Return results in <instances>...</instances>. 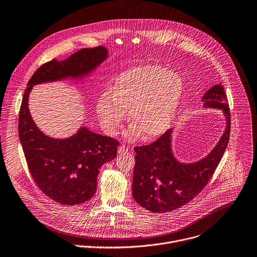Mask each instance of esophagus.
Wrapping results in <instances>:
<instances>
[{
	"label": "esophagus",
	"instance_id": "obj_1",
	"mask_svg": "<svg viewBox=\"0 0 257 257\" xmlns=\"http://www.w3.org/2000/svg\"><path fill=\"white\" fill-rule=\"evenodd\" d=\"M128 151V147H126V146H124V145H120L118 148H117V153L118 154H124V153H126Z\"/></svg>",
	"mask_w": 257,
	"mask_h": 257
}]
</instances>
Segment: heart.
<instances>
[{
	"mask_svg": "<svg viewBox=\"0 0 257 257\" xmlns=\"http://www.w3.org/2000/svg\"><path fill=\"white\" fill-rule=\"evenodd\" d=\"M184 93L180 74L159 65L127 69L114 80L110 92H103L96 104L101 126L114 135L128 109L134 121L126 136L137 139L143 132L148 139L166 133L179 110Z\"/></svg>",
	"mask_w": 257,
	"mask_h": 257,
	"instance_id": "b5f03b06",
	"label": "heart"
}]
</instances>
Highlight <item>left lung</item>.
<instances>
[{"mask_svg": "<svg viewBox=\"0 0 257 257\" xmlns=\"http://www.w3.org/2000/svg\"><path fill=\"white\" fill-rule=\"evenodd\" d=\"M201 100L205 108L222 110L226 121L220 140L206 157L193 163L180 162L172 149L174 128L151 145L135 148L133 197L151 212H171L193 200L207 185L223 157L230 136V111L223 86L214 85Z\"/></svg>", "mask_w": 257, "mask_h": 257, "instance_id": "left-lung-1", "label": "left lung"}]
</instances>
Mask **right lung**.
Listing matches in <instances>:
<instances>
[{"label": "right lung", "instance_id": "right-lung-1", "mask_svg": "<svg viewBox=\"0 0 257 257\" xmlns=\"http://www.w3.org/2000/svg\"><path fill=\"white\" fill-rule=\"evenodd\" d=\"M103 46L84 48L63 61L55 59L39 67L30 78L19 113V138L29 171L40 190L63 205H77L96 192L102 165L116 157L119 143L80 126L66 139L45 135L34 122L29 110L33 86L73 79L80 81L93 73L107 59Z\"/></svg>", "mask_w": 257, "mask_h": 257}]
</instances>
